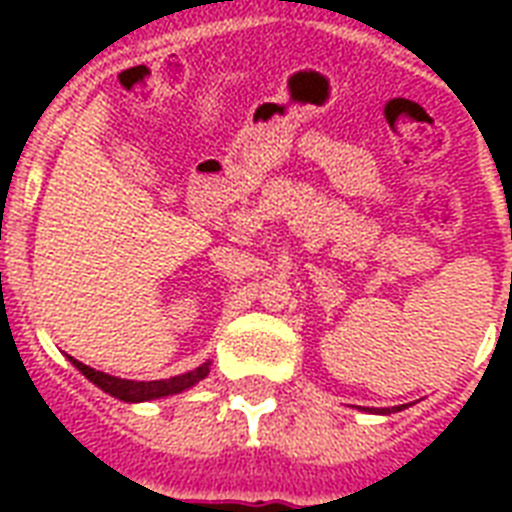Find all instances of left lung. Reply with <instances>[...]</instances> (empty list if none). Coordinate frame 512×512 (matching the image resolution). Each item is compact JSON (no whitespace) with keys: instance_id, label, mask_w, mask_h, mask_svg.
Returning <instances> with one entry per match:
<instances>
[{"instance_id":"obj_1","label":"left lung","mask_w":512,"mask_h":512,"mask_svg":"<svg viewBox=\"0 0 512 512\" xmlns=\"http://www.w3.org/2000/svg\"><path fill=\"white\" fill-rule=\"evenodd\" d=\"M404 406H388V409H380L377 414H393V412H401ZM366 412H374V409H366Z\"/></svg>"}]
</instances>
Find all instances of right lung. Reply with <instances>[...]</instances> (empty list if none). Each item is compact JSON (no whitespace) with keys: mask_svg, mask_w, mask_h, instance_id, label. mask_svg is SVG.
<instances>
[{"mask_svg":"<svg viewBox=\"0 0 512 512\" xmlns=\"http://www.w3.org/2000/svg\"><path fill=\"white\" fill-rule=\"evenodd\" d=\"M68 361L79 369V372L92 382L98 385L103 393L108 396L119 398V401H127V404H140V401H156V398H167L175 396V393H183V390L193 388L196 382H201L209 374V361L207 364L196 366L193 372L177 374V377H170V380H151V382H138V380H122V377H111L106 372H98L92 366L76 361V358L68 356Z\"/></svg>","mask_w":512,"mask_h":512,"instance_id":"add662e5","label":"right lung"}]
</instances>
